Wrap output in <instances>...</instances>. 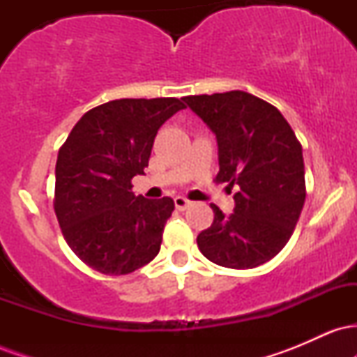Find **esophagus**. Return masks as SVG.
Segmentation results:
<instances>
[{
  "mask_svg": "<svg viewBox=\"0 0 357 357\" xmlns=\"http://www.w3.org/2000/svg\"><path fill=\"white\" fill-rule=\"evenodd\" d=\"M174 204H176V208H178V210L183 211V210H186V208H190L191 202L188 198H184V196H176Z\"/></svg>",
  "mask_w": 357,
  "mask_h": 357,
  "instance_id": "1",
  "label": "esophagus"
}]
</instances>
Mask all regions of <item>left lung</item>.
Returning <instances> with one entry per match:
<instances>
[{
    "label": "left lung",
    "mask_w": 357,
    "mask_h": 357,
    "mask_svg": "<svg viewBox=\"0 0 357 357\" xmlns=\"http://www.w3.org/2000/svg\"><path fill=\"white\" fill-rule=\"evenodd\" d=\"M183 100L216 136V181L238 188L231 215L211 204L215 220L198 235V247L221 267H258L285 247L304 208L301 142L280 110L248 92Z\"/></svg>",
    "instance_id": "left-lung-1"
}]
</instances>
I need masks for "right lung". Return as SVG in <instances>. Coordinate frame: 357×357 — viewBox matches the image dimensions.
<instances>
[{"label": "right lung", "mask_w": 357, "mask_h": 357, "mask_svg": "<svg viewBox=\"0 0 357 357\" xmlns=\"http://www.w3.org/2000/svg\"><path fill=\"white\" fill-rule=\"evenodd\" d=\"M186 107L174 97L110 100L85 112L55 166V215L63 238L84 264L105 275H127L159 253L174 202L132 192L144 174L154 137Z\"/></svg>", "instance_id": "add662e5"}]
</instances>
